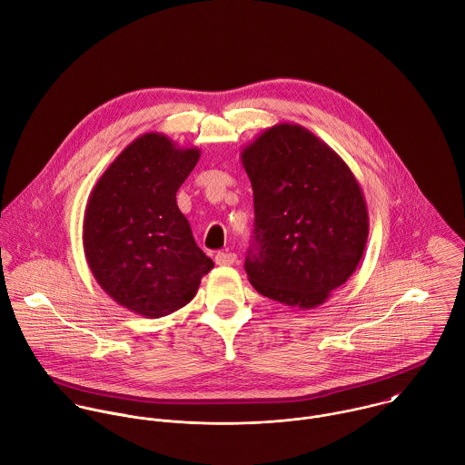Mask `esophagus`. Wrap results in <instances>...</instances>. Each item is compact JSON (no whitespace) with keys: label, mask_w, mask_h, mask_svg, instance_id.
Instances as JSON below:
<instances>
[{"label":"esophagus","mask_w":465,"mask_h":465,"mask_svg":"<svg viewBox=\"0 0 465 465\" xmlns=\"http://www.w3.org/2000/svg\"><path fill=\"white\" fill-rule=\"evenodd\" d=\"M235 261H237V255L232 252H221L215 255V262L219 266H232Z\"/></svg>","instance_id":"34e87169"}]
</instances>
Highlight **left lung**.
<instances>
[{"label": "left lung", "mask_w": 465, "mask_h": 465, "mask_svg": "<svg viewBox=\"0 0 465 465\" xmlns=\"http://www.w3.org/2000/svg\"><path fill=\"white\" fill-rule=\"evenodd\" d=\"M252 181V286L290 308L326 302L357 270L370 233L359 181L321 137L295 123L266 128L241 152Z\"/></svg>", "instance_id": "left-lung-1"}]
</instances>
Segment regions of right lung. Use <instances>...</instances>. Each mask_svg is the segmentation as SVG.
<instances>
[{
    "label": "right lung",
    "instance_id": "right-lung-1",
    "mask_svg": "<svg viewBox=\"0 0 465 465\" xmlns=\"http://www.w3.org/2000/svg\"><path fill=\"white\" fill-rule=\"evenodd\" d=\"M199 157L195 146L143 134L112 161L86 203L83 248L94 279L119 306L146 319L186 306L213 268L175 201Z\"/></svg>",
    "mask_w": 465,
    "mask_h": 465
}]
</instances>
